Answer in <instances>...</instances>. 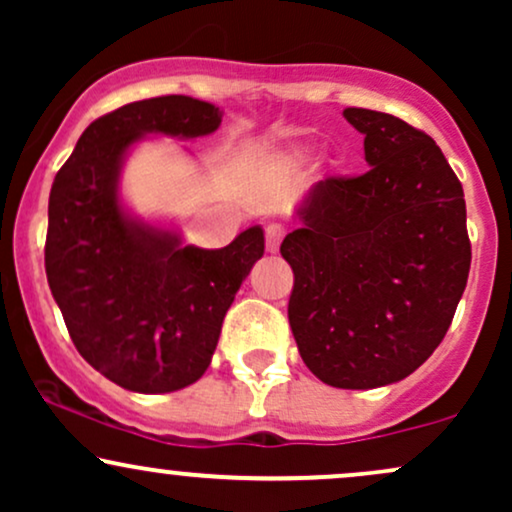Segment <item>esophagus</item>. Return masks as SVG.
Instances as JSON below:
<instances>
[{
	"instance_id": "1",
	"label": "esophagus",
	"mask_w": 512,
	"mask_h": 512,
	"mask_svg": "<svg viewBox=\"0 0 512 512\" xmlns=\"http://www.w3.org/2000/svg\"><path fill=\"white\" fill-rule=\"evenodd\" d=\"M264 238H267V250L269 252H279V245H281V238H284V231H281L279 226H267V231H264Z\"/></svg>"
}]
</instances>
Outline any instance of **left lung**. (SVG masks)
Returning <instances> with one entry per match:
<instances>
[{
    "instance_id": "1",
    "label": "left lung",
    "mask_w": 512,
    "mask_h": 512,
    "mask_svg": "<svg viewBox=\"0 0 512 512\" xmlns=\"http://www.w3.org/2000/svg\"><path fill=\"white\" fill-rule=\"evenodd\" d=\"M370 170L315 182L281 243L289 322L322 383L373 390L404 380L448 332L472 245L464 192L438 144L395 115L346 108Z\"/></svg>"
}]
</instances>
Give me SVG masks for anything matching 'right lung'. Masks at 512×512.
I'll list each match as a JSON object with an SVG mask.
<instances>
[{"label": "right lung", "instance_id": "right-lung-1", "mask_svg": "<svg viewBox=\"0 0 512 512\" xmlns=\"http://www.w3.org/2000/svg\"><path fill=\"white\" fill-rule=\"evenodd\" d=\"M221 110L190 96L122 105L84 129L55 175L48 204L45 274L69 337L98 373L142 395L175 392L209 368L226 310L264 255L250 226L219 250L182 245L178 228L134 216L120 173L149 134L197 139Z\"/></svg>", "mask_w": 512, "mask_h": 512}]
</instances>
